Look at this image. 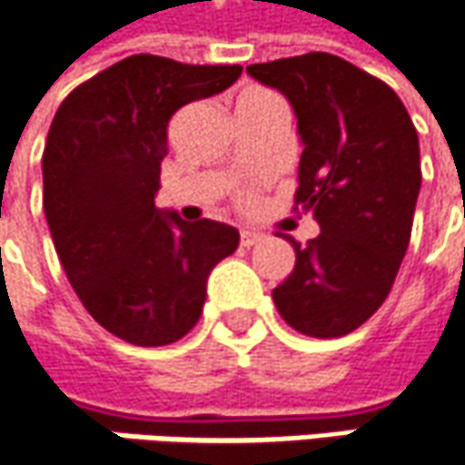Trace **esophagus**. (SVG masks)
Returning a JSON list of instances; mask_svg holds the SVG:
<instances>
[{"label": "esophagus", "mask_w": 465, "mask_h": 465, "mask_svg": "<svg viewBox=\"0 0 465 465\" xmlns=\"http://www.w3.org/2000/svg\"><path fill=\"white\" fill-rule=\"evenodd\" d=\"M262 239V233L254 232V229H242V247H252Z\"/></svg>", "instance_id": "1"}]
</instances>
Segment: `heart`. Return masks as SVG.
Listing matches in <instances>:
<instances>
[{
    "mask_svg": "<svg viewBox=\"0 0 465 465\" xmlns=\"http://www.w3.org/2000/svg\"><path fill=\"white\" fill-rule=\"evenodd\" d=\"M262 95H271L268 91H260V88H250V91H244L239 98H236V104H244V101H254V98H262Z\"/></svg>",
    "mask_w": 465,
    "mask_h": 465,
    "instance_id": "b5f03b06",
    "label": "heart"
}]
</instances>
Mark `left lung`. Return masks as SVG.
I'll return each mask as SVG.
<instances>
[{
    "instance_id": "left-lung-1",
    "label": "left lung",
    "mask_w": 465,
    "mask_h": 465,
    "mask_svg": "<svg viewBox=\"0 0 465 465\" xmlns=\"http://www.w3.org/2000/svg\"><path fill=\"white\" fill-rule=\"evenodd\" d=\"M247 72L292 104L304 148L296 205L320 223L307 247L289 236L296 265L272 302L299 333H351L380 310L409 250L421 187L414 122L393 88L325 51Z\"/></svg>"
}]
</instances>
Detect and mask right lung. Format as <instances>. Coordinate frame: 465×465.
<instances>
[{"mask_svg": "<svg viewBox=\"0 0 465 465\" xmlns=\"http://www.w3.org/2000/svg\"><path fill=\"white\" fill-rule=\"evenodd\" d=\"M239 74L134 54L74 88L51 122L41 166L54 247L93 320L127 343L190 333L208 275L239 247L229 223L155 205L169 119Z\"/></svg>", "mask_w": 465, "mask_h": 465, "instance_id": "right-lung-1", "label": "right lung"}]
</instances>
